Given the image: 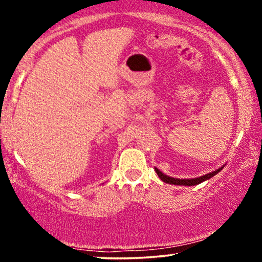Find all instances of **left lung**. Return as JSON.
Returning <instances> with one entry per match:
<instances>
[{
  "instance_id": "1",
  "label": "left lung",
  "mask_w": 262,
  "mask_h": 262,
  "mask_svg": "<svg viewBox=\"0 0 262 262\" xmlns=\"http://www.w3.org/2000/svg\"><path fill=\"white\" fill-rule=\"evenodd\" d=\"M223 169V167L220 168V169L212 171V173H209L206 175H203V177L200 178H195V179H175V178H170V177H167V175H164L162 171H160L157 168H155L157 175H159V178L162 180L163 182H166V184H170V185H180V186H194V185H198L200 182L205 181V180H209L210 178H212L216 175L218 171H221Z\"/></svg>"
}]
</instances>
